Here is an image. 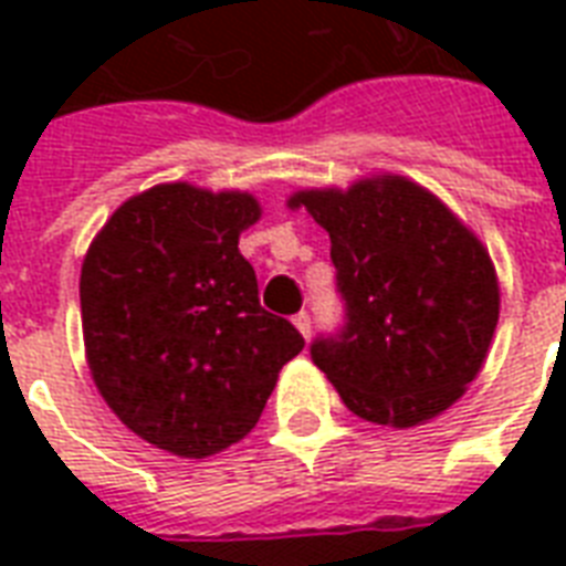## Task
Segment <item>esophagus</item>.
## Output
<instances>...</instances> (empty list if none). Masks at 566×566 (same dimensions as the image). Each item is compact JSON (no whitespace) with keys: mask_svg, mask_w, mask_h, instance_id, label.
I'll list each match as a JSON object with an SVG mask.
<instances>
[{"mask_svg":"<svg viewBox=\"0 0 566 566\" xmlns=\"http://www.w3.org/2000/svg\"><path fill=\"white\" fill-rule=\"evenodd\" d=\"M293 326L300 328V335L305 337V340H311V317L305 314V311H300V314L293 317Z\"/></svg>","mask_w":566,"mask_h":566,"instance_id":"1","label":"esophagus"}]
</instances>
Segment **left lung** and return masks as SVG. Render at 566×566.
Returning <instances> with one entry per match:
<instances>
[{"instance_id":"1","label":"left lung","mask_w":566,"mask_h":566,"mask_svg":"<svg viewBox=\"0 0 566 566\" xmlns=\"http://www.w3.org/2000/svg\"><path fill=\"white\" fill-rule=\"evenodd\" d=\"M328 231L344 335L311 358L355 417L413 429L467 394L500 323V275L479 234L408 176L287 196Z\"/></svg>"}]
</instances>
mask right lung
Here are the masks:
<instances>
[{"label":"right lung","instance_id":"add662e5","mask_svg":"<svg viewBox=\"0 0 566 566\" xmlns=\"http://www.w3.org/2000/svg\"><path fill=\"white\" fill-rule=\"evenodd\" d=\"M249 190L164 181L96 231L82 261L84 358L119 422L179 458L217 455L255 429L302 335L258 302L240 234Z\"/></svg>","mask_w":566,"mask_h":566}]
</instances>
